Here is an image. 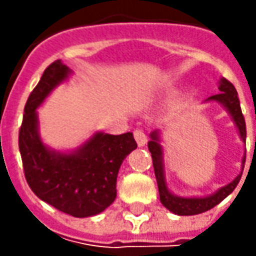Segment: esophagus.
Segmentation results:
<instances>
[{
    "mask_svg": "<svg viewBox=\"0 0 256 256\" xmlns=\"http://www.w3.org/2000/svg\"><path fill=\"white\" fill-rule=\"evenodd\" d=\"M134 138H135V141H136V144L140 145V146H144L145 144H146V135H145V132H144L142 130H135L134 131Z\"/></svg>",
    "mask_w": 256,
    "mask_h": 256,
    "instance_id": "obj_1",
    "label": "esophagus"
}]
</instances>
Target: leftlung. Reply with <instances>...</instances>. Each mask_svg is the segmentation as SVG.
<instances>
[{"mask_svg":"<svg viewBox=\"0 0 256 256\" xmlns=\"http://www.w3.org/2000/svg\"><path fill=\"white\" fill-rule=\"evenodd\" d=\"M220 91L221 92L216 94V95H212L206 101H216V102L222 104L228 110V112L231 114L234 122L238 126V131H240L242 141H245V138H246V125H245V120H244V115H242L240 98H238V92H236L235 86L228 80L222 78L220 81ZM148 150H150L151 156H152L154 171H155V178H156V184H158L161 204L166 210H170L176 215H196V214L210 211L215 205H218L220 202L224 201L236 188L238 182L241 180L242 174H240L228 185L222 186L215 194H212L210 196H205V198H182V196H176V195H172L170 192L168 186H166V182H165L162 146L160 144L158 131L151 134V141L148 142ZM244 164H245V158L242 160V165Z\"/></svg>","mask_w":256,"mask_h":256,"instance_id":"left-lung-1","label":"left lung"}]
</instances>
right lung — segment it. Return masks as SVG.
<instances>
[{"mask_svg": "<svg viewBox=\"0 0 256 256\" xmlns=\"http://www.w3.org/2000/svg\"><path fill=\"white\" fill-rule=\"evenodd\" d=\"M70 72L61 60L45 68L25 104L18 146L25 180L35 195L58 211L85 218L112 204L120 166L136 142L131 132H96L72 154L55 152L45 146L38 134L36 108Z\"/></svg>", "mask_w": 256, "mask_h": 256, "instance_id": "obj_1", "label": "right lung"}]
</instances>
